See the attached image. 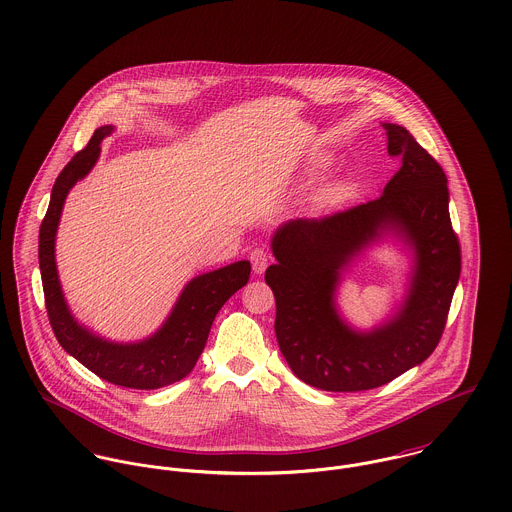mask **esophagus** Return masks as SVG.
I'll return each mask as SVG.
<instances>
[{
    "mask_svg": "<svg viewBox=\"0 0 512 512\" xmlns=\"http://www.w3.org/2000/svg\"><path fill=\"white\" fill-rule=\"evenodd\" d=\"M249 259H251L253 271H255L257 275H261V273L269 267V263H271V255H269V251H267V249H263V247L253 249V251H251V255H249Z\"/></svg>",
    "mask_w": 512,
    "mask_h": 512,
    "instance_id": "1",
    "label": "esophagus"
}]
</instances>
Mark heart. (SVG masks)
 Listing matches in <instances>:
<instances>
[{
  "mask_svg": "<svg viewBox=\"0 0 512 512\" xmlns=\"http://www.w3.org/2000/svg\"><path fill=\"white\" fill-rule=\"evenodd\" d=\"M330 196H332V194H330Z\"/></svg>",
  "mask_w": 512,
  "mask_h": 512,
  "instance_id": "b5f03b06",
  "label": "heart"
}]
</instances>
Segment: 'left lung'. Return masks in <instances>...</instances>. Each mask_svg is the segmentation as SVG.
Returning a JSON list of instances; mask_svg holds the SVG:
<instances>
[{"label": "left lung", "instance_id": "obj_1", "mask_svg": "<svg viewBox=\"0 0 512 512\" xmlns=\"http://www.w3.org/2000/svg\"><path fill=\"white\" fill-rule=\"evenodd\" d=\"M384 128L388 154L402 160L384 194L320 219L287 221L271 241L277 263L265 281L277 303L279 348L299 380L326 392L380 388L427 360L461 275L443 168L404 126L384 122ZM390 230L414 251L409 297L382 327L354 331L333 303L339 273Z\"/></svg>", "mask_w": 512, "mask_h": 512}]
</instances>
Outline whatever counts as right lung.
I'll return each mask as SVG.
<instances>
[{
	"label": "right lung",
	"instance_id": "right-lung-1",
	"mask_svg": "<svg viewBox=\"0 0 512 512\" xmlns=\"http://www.w3.org/2000/svg\"><path fill=\"white\" fill-rule=\"evenodd\" d=\"M112 126L95 130L89 144L73 156L55 180L51 202L39 229V269L45 307L59 344L85 368L106 382L132 390H156L186 378L204 352L209 328L225 301L247 285L249 261H237L192 279L182 291L166 322L140 342H110L79 324L65 303L57 263L55 235L69 190L83 180L99 160L101 142Z\"/></svg>",
	"mask_w": 512,
	"mask_h": 512
}]
</instances>
